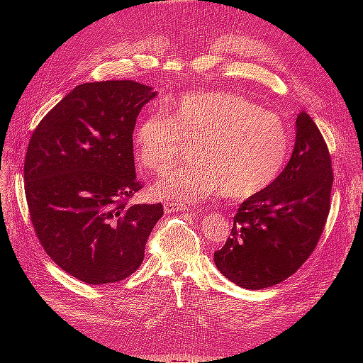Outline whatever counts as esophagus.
I'll list each match as a JSON object with an SVG mask.
<instances>
[{"label":"esophagus","instance_id":"1","mask_svg":"<svg viewBox=\"0 0 363 363\" xmlns=\"http://www.w3.org/2000/svg\"><path fill=\"white\" fill-rule=\"evenodd\" d=\"M188 206H183V204H177V203H164V211L168 213L171 212H183V211H188Z\"/></svg>","mask_w":363,"mask_h":363}]
</instances>
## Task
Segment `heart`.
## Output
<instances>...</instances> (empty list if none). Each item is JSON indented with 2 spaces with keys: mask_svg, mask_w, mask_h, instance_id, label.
<instances>
[{
  "mask_svg": "<svg viewBox=\"0 0 363 363\" xmlns=\"http://www.w3.org/2000/svg\"><path fill=\"white\" fill-rule=\"evenodd\" d=\"M139 162L157 172L169 168L188 145L196 163L168 171L155 184L162 199L194 204L216 192L245 200L279 177L289 151L283 121L242 95L225 91L189 92L171 115L152 111L135 133Z\"/></svg>",
  "mask_w": 363,
  "mask_h": 363,
  "instance_id": "b5f03b06",
  "label": "heart"
}]
</instances>
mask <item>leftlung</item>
<instances>
[{"label": "left lung", "mask_w": 363, "mask_h": 363, "mask_svg": "<svg viewBox=\"0 0 363 363\" xmlns=\"http://www.w3.org/2000/svg\"><path fill=\"white\" fill-rule=\"evenodd\" d=\"M291 160L265 191L239 206L230 236L215 251L216 268L245 289L286 280L312 255L324 230L333 184L323 135L306 112L296 113Z\"/></svg>", "instance_id": "obj_1"}]
</instances>
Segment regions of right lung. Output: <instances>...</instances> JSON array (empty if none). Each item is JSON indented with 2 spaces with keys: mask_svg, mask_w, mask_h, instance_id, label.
I'll list each match as a JSON object with an SVG mask.
<instances>
[{
  "mask_svg": "<svg viewBox=\"0 0 363 363\" xmlns=\"http://www.w3.org/2000/svg\"><path fill=\"white\" fill-rule=\"evenodd\" d=\"M157 92L131 80L83 83L43 116L24 163L31 224L47 255L89 284L124 280L144 262L163 206L128 203L136 118Z\"/></svg>",
  "mask_w": 363,
  "mask_h": 363,
  "instance_id": "right-lung-1",
  "label": "right lung"
}]
</instances>
